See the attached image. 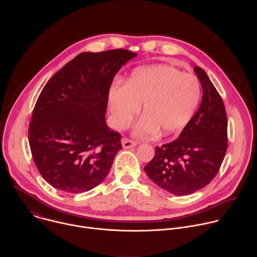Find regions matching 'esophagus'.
Returning <instances> with one entry per match:
<instances>
[{"instance_id": "34e87169", "label": "esophagus", "mask_w": 257, "mask_h": 257, "mask_svg": "<svg viewBox=\"0 0 257 257\" xmlns=\"http://www.w3.org/2000/svg\"><path fill=\"white\" fill-rule=\"evenodd\" d=\"M137 145V142L134 141V140H131L129 138H123L122 139V146L125 149V150H129V149H132L134 148V146Z\"/></svg>"}]
</instances>
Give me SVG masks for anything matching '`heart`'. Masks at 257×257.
<instances>
[{"label":"heart","instance_id":"heart-1","mask_svg":"<svg viewBox=\"0 0 257 257\" xmlns=\"http://www.w3.org/2000/svg\"><path fill=\"white\" fill-rule=\"evenodd\" d=\"M201 98L198 78L169 65L138 68L124 86L109 90V108L118 128L127 127L143 103L144 118L135 133L140 136L177 134L191 121Z\"/></svg>","mask_w":257,"mask_h":257}]
</instances>
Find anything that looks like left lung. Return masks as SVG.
Segmentation results:
<instances>
[{
	"label": "left lung",
	"instance_id": "1",
	"mask_svg": "<svg viewBox=\"0 0 257 257\" xmlns=\"http://www.w3.org/2000/svg\"><path fill=\"white\" fill-rule=\"evenodd\" d=\"M202 87L197 112L177 139L157 146L144 171L158 186L178 196L208 185L224 161L227 148V114L223 99L205 71L194 67Z\"/></svg>",
	"mask_w": 257,
	"mask_h": 257
}]
</instances>
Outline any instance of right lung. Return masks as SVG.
<instances>
[{"instance_id":"right-lung-1","label":"right lung","mask_w":257,"mask_h":257,"mask_svg":"<svg viewBox=\"0 0 257 257\" xmlns=\"http://www.w3.org/2000/svg\"><path fill=\"white\" fill-rule=\"evenodd\" d=\"M135 53L118 49L81 53L48 81L28 128L33 162L42 177L66 193L96 187L122 150L121 134L105 123L108 91Z\"/></svg>"}]
</instances>
